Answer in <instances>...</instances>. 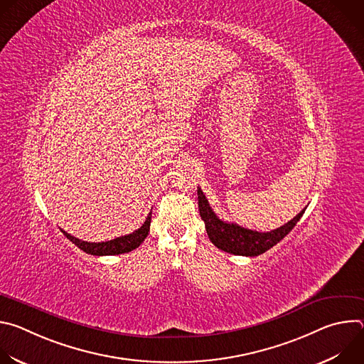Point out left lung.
<instances>
[{
	"label": "left lung",
	"instance_id": "1",
	"mask_svg": "<svg viewBox=\"0 0 364 364\" xmlns=\"http://www.w3.org/2000/svg\"><path fill=\"white\" fill-rule=\"evenodd\" d=\"M197 200L200 216L205 225V232L209 235L212 243L228 253L242 256H257L275 246L294 229V226L298 223L305 212V209L301 210L292 220L275 230L256 232L242 228L236 223H228L220 220L212 210V207L203 194L201 188H197Z\"/></svg>",
	"mask_w": 364,
	"mask_h": 364
}]
</instances>
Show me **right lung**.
Listing matches in <instances>:
<instances>
[{
	"mask_svg": "<svg viewBox=\"0 0 364 364\" xmlns=\"http://www.w3.org/2000/svg\"><path fill=\"white\" fill-rule=\"evenodd\" d=\"M149 225H151V212L148 213L142 226L139 229H136L135 232H132L129 235H125V236H121V237H117V239H112V240H108V242H99V243L85 242V240H80V239L69 235L63 229H60V230L63 232V235L70 242H73L83 252H86L89 255H95V256H103V255L127 253V252H131V250L136 249L144 242V239L146 237V235L149 232Z\"/></svg>",
	"mask_w": 364,
	"mask_h": 364,
	"instance_id": "1",
	"label": "right lung"
}]
</instances>
